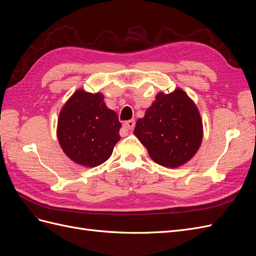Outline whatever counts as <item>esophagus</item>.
Instances as JSON below:
<instances>
[{"label":"esophagus","instance_id":"esophagus-1","mask_svg":"<svg viewBox=\"0 0 256 256\" xmlns=\"http://www.w3.org/2000/svg\"><path fill=\"white\" fill-rule=\"evenodd\" d=\"M122 126H124V128L127 129V130H132L134 128V126H136V122H134V120H127V122H124Z\"/></svg>","mask_w":256,"mask_h":256}]
</instances>
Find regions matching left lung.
<instances>
[{
	"instance_id": "left-lung-1",
	"label": "left lung",
	"mask_w": 256,
	"mask_h": 256,
	"mask_svg": "<svg viewBox=\"0 0 256 256\" xmlns=\"http://www.w3.org/2000/svg\"><path fill=\"white\" fill-rule=\"evenodd\" d=\"M134 134L156 164L166 168L188 162L202 143L203 124L194 102L180 88L159 92L138 118Z\"/></svg>"
}]
</instances>
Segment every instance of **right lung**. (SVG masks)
Returning <instances> with one entry per match:
<instances>
[{
    "mask_svg": "<svg viewBox=\"0 0 256 256\" xmlns=\"http://www.w3.org/2000/svg\"><path fill=\"white\" fill-rule=\"evenodd\" d=\"M118 114L104 102V95L76 90L62 109L58 138L62 150L76 164L94 168L111 157L120 140Z\"/></svg>",
    "mask_w": 256,
    "mask_h": 256,
    "instance_id": "right-lung-1",
    "label": "right lung"
}]
</instances>
